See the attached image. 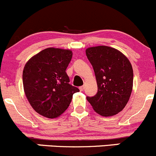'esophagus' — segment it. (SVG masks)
Wrapping results in <instances>:
<instances>
[{
	"label": "esophagus",
	"instance_id": "obj_1",
	"mask_svg": "<svg viewBox=\"0 0 156 156\" xmlns=\"http://www.w3.org/2000/svg\"><path fill=\"white\" fill-rule=\"evenodd\" d=\"M84 88H85L84 86H80V87L79 88V89H80V91H83V89H84Z\"/></svg>",
	"mask_w": 156,
	"mask_h": 156
}]
</instances>
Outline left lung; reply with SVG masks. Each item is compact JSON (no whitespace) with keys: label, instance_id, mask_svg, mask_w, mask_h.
<instances>
[{"label":"left lung","instance_id":"obj_1","mask_svg":"<svg viewBox=\"0 0 156 156\" xmlns=\"http://www.w3.org/2000/svg\"><path fill=\"white\" fill-rule=\"evenodd\" d=\"M93 67L98 92L86 97L94 111L103 117L117 115L128 102L133 89V71L128 58L120 51L100 45L86 50Z\"/></svg>","mask_w":156,"mask_h":156}]
</instances>
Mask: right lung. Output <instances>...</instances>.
Wrapping results in <instances>:
<instances>
[{
  "label": "right lung",
  "instance_id": "obj_1",
  "mask_svg": "<svg viewBox=\"0 0 156 156\" xmlns=\"http://www.w3.org/2000/svg\"><path fill=\"white\" fill-rule=\"evenodd\" d=\"M73 53L68 49L48 48L26 62L23 72L26 96L32 108L48 118L62 115L78 88L69 84L66 69Z\"/></svg>",
  "mask_w": 156,
  "mask_h": 156
}]
</instances>
